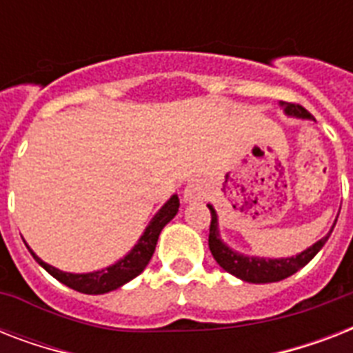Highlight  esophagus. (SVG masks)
Masks as SVG:
<instances>
[{"label": "esophagus", "instance_id": "1", "mask_svg": "<svg viewBox=\"0 0 353 353\" xmlns=\"http://www.w3.org/2000/svg\"><path fill=\"white\" fill-rule=\"evenodd\" d=\"M205 196L203 185L199 183H190L187 188H185V201H199V199Z\"/></svg>", "mask_w": 353, "mask_h": 353}]
</instances>
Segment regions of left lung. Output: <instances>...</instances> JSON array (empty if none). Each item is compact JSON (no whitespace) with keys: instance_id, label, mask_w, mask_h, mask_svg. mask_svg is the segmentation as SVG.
I'll list each match as a JSON object with an SVG mask.
<instances>
[{"instance_id":"1","label":"left lung","mask_w":353,"mask_h":353,"mask_svg":"<svg viewBox=\"0 0 353 353\" xmlns=\"http://www.w3.org/2000/svg\"><path fill=\"white\" fill-rule=\"evenodd\" d=\"M285 115L301 119H312V113L307 112L306 108H302L301 104H291V102H282ZM210 210V229H209V249L212 252V256L220 268H223L227 273L234 274L238 279L245 280V282H252V284H268V282H279L293 273H296L299 269H302L315 254H317L323 245L328 241L330 234L321 238L317 243H313L312 247H307L306 251H302L301 254L291 258H258V256H245L240 252L232 251L231 247L225 245L220 238V231H218V216L216 210L212 209V205H209Z\"/></svg>"}]
</instances>
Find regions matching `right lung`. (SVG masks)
I'll list each match as a JSON object with an SVG mask.
<instances>
[{"label": "right lung", "instance_id": "obj_1", "mask_svg": "<svg viewBox=\"0 0 353 353\" xmlns=\"http://www.w3.org/2000/svg\"><path fill=\"white\" fill-rule=\"evenodd\" d=\"M177 209H179V198L174 194L161 207L159 212L152 218L150 225L146 227V231L139 238L137 245L133 247L126 256L121 258L117 263H113L110 268L101 269V271H93V273H63L60 269L52 268V265L46 263L43 260H40L32 252V249H29V247L27 249H29V252L32 254L36 262L40 263L47 273L52 274L58 282H62V284H65L71 290L85 293V295H102V293H108V291L117 290V288H121V285H124L126 282H130V280H133L135 276L143 273L144 268L148 265L150 258L154 254L163 227L177 214Z\"/></svg>", "mask_w": 353, "mask_h": 353}]
</instances>
